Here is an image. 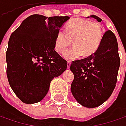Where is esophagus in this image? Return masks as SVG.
<instances>
[{
    "instance_id": "34e87169",
    "label": "esophagus",
    "mask_w": 126,
    "mask_h": 126,
    "mask_svg": "<svg viewBox=\"0 0 126 126\" xmlns=\"http://www.w3.org/2000/svg\"><path fill=\"white\" fill-rule=\"evenodd\" d=\"M70 65H71L70 61H68V63H67V68H68V69L70 68Z\"/></svg>"
}]
</instances>
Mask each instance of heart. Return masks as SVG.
Listing matches in <instances>:
<instances>
[{"label":"heart","instance_id":"b5f03b06","mask_svg":"<svg viewBox=\"0 0 126 126\" xmlns=\"http://www.w3.org/2000/svg\"><path fill=\"white\" fill-rule=\"evenodd\" d=\"M103 38L101 26L96 22L84 19H75L70 21L65 27V32L59 30L55 39V49L64 53L73 42L75 46L64 53V57L73 60L80 57L89 56L99 47Z\"/></svg>","mask_w":126,"mask_h":126}]
</instances>
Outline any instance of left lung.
<instances>
[{
    "instance_id": "1",
    "label": "left lung",
    "mask_w": 126,
    "mask_h": 126,
    "mask_svg": "<svg viewBox=\"0 0 126 126\" xmlns=\"http://www.w3.org/2000/svg\"><path fill=\"white\" fill-rule=\"evenodd\" d=\"M90 17L101 21L94 15L87 18ZM119 67L117 39L109 30L104 34L101 44L94 54L73 61L70 65L74 75L70 90L76 101L87 108L101 105L110 97L116 87Z\"/></svg>"
}]
</instances>
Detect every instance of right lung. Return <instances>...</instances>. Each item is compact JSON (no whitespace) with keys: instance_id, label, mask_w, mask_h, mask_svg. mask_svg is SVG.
Here are the masks:
<instances>
[{"instance_id":"obj_1","label":"right lung","mask_w":126,"mask_h":126,"mask_svg":"<svg viewBox=\"0 0 126 126\" xmlns=\"http://www.w3.org/2000/svg\"><path fill=\"white\" fill-rule=\"evenodd\" d=\"M68 16L32 15L13 32L6 52L7 77L15 94L23 103L41 101L54 78L67 68V61L56 53V36Z\"/></svg>"}]
</instances>
